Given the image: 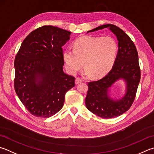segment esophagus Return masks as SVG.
I'll return each instance as SVG.
<instances>
[{"mask_svg":"<svg viewBox=\"0 0 154 154\" xmlns=\"http://www.w3.org/2000/svg\"><path fill=\"white\" fill-rule=\"evenodd\" d=\"M81 82H82V79L80 77H77L76 79H75V83L76 84H79Z\"/></svg>","mask_w":154,"mask_h":154,"instance_id":"esophagus-1","label":"esophagus"}]
</instances>
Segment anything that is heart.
<instances>
[{
    "label": "heart",
    "mask_w": 154,
    "mask_h": 154,
    "mask_svg": "<svg viewBox=\"0 0 154 154\" xmlns=\"http://www.w3.org/2000/svg\"><path fill=\"white\" fill-rule=\"evenodd\" d=\"M117 52L118 44L111 36L85 35L75 40L73 49L64 51L63 59L70 73L75 74L84 64L83 74L101 78L112 68Z\"/></svg>",
    "instance_id": "heart-1"
}]
</instances>
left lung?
<instances>
[{
	"label": "left lung",
	"instance_id": "1",
	"mask_svg": "<svg viewBox=\"0 0 154 154\" xmlns=\"http://www.w3.org/2000/svg\"><path fill=\"white\" fill-rule=\"evenodd\" d=\"M108 27L117 37L119 50L111 71L101 79L88 83L85 97L87 108L103 119H112L121 115L132 106L141 79L138 53L133 42L127 33L112 24H106L88 31ZM123 79L127 83V91L122 99L114 100L107 96L108 89L116 81Z\"/></svg>",
	"mask_w": 154,
	"mask_h": 154
}]
</instances>
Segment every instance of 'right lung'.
<instances>
[{"label": "right lung", "mask_w": 154, "mask_h": 154, "mask_svg": "<svg viewBox=\"0 0 154 154\" xmlns=\"http://www.w3.org/2000/svg\"><path fill=\"white\" fill-rule=\"evenodd\" d=\"M71 32L44 26L25 38L15 58L14 88L32 115L48 118L63 108L75 78L63 72L62 46Z\"/></svg>", "instance_id": "obj_1"}]
</instances>
